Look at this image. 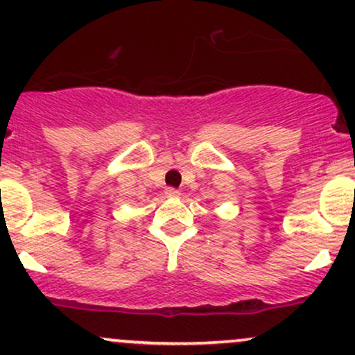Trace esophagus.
Listing matches in <instances>:
<instances>
[{"mask_svg":"<svg viewBox=\"0 0 355 355\" xmlns=\"http://www.w3.org/2000/svg\"><path fill=\"white\" fill-rule=\"evenodd\" d=\"M165 195L168 198H177V197H180V190L173 189V187H168V189L165 190Z\"/></svg>","mask_w":355,"mask_h":355,"instance_id":"obj_1","label":"esophagus"}]
</instances>
